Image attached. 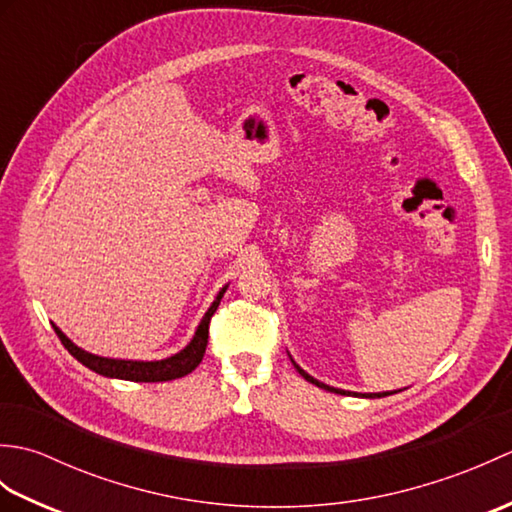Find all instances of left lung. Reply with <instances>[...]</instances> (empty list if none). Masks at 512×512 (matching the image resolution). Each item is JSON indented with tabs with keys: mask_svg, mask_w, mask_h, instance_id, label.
I'll return each instance as SVG.
<instances>
[{
	"mask_svg": "<svg viewBox=\"0 0 512 512\" xmlns=\"http://www.w3.org/2000/svg\"><path fill=\"white\" fill-rule=\"evenodd\" d=\"M292 365H295V369H297V372L303 376V378H306L308 380V383H312V385H317V387H321V389H325V391H334V394H352V391H343V389H336V387H330V385H325V383H319V380L317 378H312L308 372H303V369L295 363V361H292ZM354 396H365V398H380V396H389V391H383V394H354Z\"/></svg>",
	"mask_w": 512,
	"mask_h": 512,
	"instance_id": "8db88e82",
	"label": "left lung"
}]
</instances>
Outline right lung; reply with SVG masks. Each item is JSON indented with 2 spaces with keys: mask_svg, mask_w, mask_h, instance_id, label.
Listing matches in <instances>:
<instances>
[{
  "mask_svg": "<svg viewBox=\"0 0 512 512\" xmlns=\"http://www.w3.org/2000/svg\"><path fill=\"white\" fill-rule=\"evenodd\" d=\"M226 286L217 292L215 301L211 303V308L206 310L202 317L198 330H195L191 343L180 350L178 354H173L169 358H162V361H123V358H105V356H96L81 350L79 345H74L68 336H65L57 325H52L54 332L61 339L76 361L83 363L85 367H90L92 372L107 376V378H121V380H132V383H165V380L173 378H182L191 374L195 367L202 363V356L206 352V343H209V323L211 317L215 314L217 306H220V299L224 297Z\"/></svg>",
  "mask_w": 512,
  "mask_h": 512,
  "instance_id": "add662e5",
  "label": "right lung"
}]
</instances>
